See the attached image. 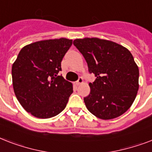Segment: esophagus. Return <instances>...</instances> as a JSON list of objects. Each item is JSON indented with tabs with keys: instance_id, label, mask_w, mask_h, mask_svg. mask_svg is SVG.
<instances>
[{
	"instance_id": "34e87169",
	"label": "esophagus",
	"mask_w": 152,
	"mask_h": 152,
	"mask_svg": "<svg viewBox=\"0 0 152 152\" xmlns=\"http://www.w3.org/2000/svg\"><path fill=\"white\" fill-rule=\"evenodd\" d=\"M83 78H82V77H80L78 80L76 82V85H80V84H81V83H83Z\"/></svg>"
}]
</instances>
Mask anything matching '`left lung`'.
I'll use <instances>...</instances> for the list:
<instances>
[{"label":"left lung","instance_id":"8db88e82","mask_svg":"<svg viewBox=\"0 0 152 152\" xmlns=\"http://www.w3.org/2000/svg\"><path fill=\"white\" fill-rule=\"evenodd\" d=\"M74 46L83 54L95 80L83 99L86 107L102 120L122 115L133 103L139 89V69L127 48L99 38L77 39Z\"/></svg>","mask_w":152,"mask_h":152}]
</instances>
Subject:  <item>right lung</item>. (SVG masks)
Returning <instances> with one entry per match:
<instances>
[{
  "label": "right lung",
  "instance_id": "1",
  "mask_svg": "<svg viewBox=\"0 0 152 152\" xmlns=\"http://www.w3.org/2000/svg\"><path fill=\"white\" fill-rule=\"evenodd\" d=\"M72 39H47L21 49L12 67L15 95L25 110L38 118H50L61 112L73 92L72 83L58 72Z\"/></svg>",
  "mask_w": 152,
  "mask_h": 152
}]
</instances>
